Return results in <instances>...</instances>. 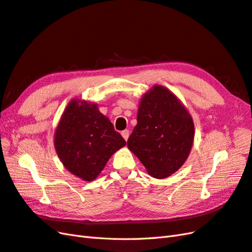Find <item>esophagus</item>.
Instances as JSON below:
<instances>
[{"instance_id": "obj_1", "label": "esophagus", "mask_w": 252, "mask_h": 252, "mask_svg": "<svg viewBox=\"0 0 252 252\" xmlns=\"http://www.w3.org/2000/svg\"><path fill=\"white\" fill-rule=\"evenodd\" d=\"M121 135H122V137H124L126 140H127L128 136H130V131H128V130H124V131L121 132Z\"/></svg>"}]
</instances>
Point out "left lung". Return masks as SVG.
<instances>
[{
  "label": "left lung",
  "instance_id": "left-lung-1",
  "mask_svg": "<svg viewBox=\"0 0 252 252\" xmlns=\"http://www.w3.org/2000/svg\"><path fill=\"white\" fill-rule=\"evenodd\" d=\"M193 139V120L173 93L156 85L142 97L127 148L151 176L164 178L176 172L188 158Z\"/></svg>",
  "mask_w": 252,
  "mask_h": 252
}]
</instances>
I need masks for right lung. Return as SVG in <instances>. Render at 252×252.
<instances>
[{
  "label": "right lung",
  "instance_id": "add662e5",
  "mask_svg": "<svg viewBox=\"0 0 252 252\" xmlns=\"http://www.w3.org/2000/svg\"><path fill=\"white\" fill-rule=\"evenodd\" d=\"M124 146L126 140L97 105L79 100L68 103L55 135V148L63 166L86 182L94 181Z\"/></svg>",
  "mask_w": 252,
  "mask_h": 252
}]
</instances>
